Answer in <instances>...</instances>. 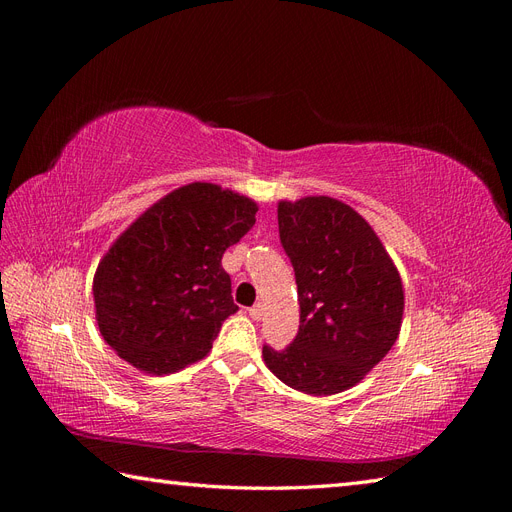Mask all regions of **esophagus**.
<instances>
[{"mask_svg":"<svg viewBox=\"0 0 512 512\" xmlns=\"http://www.w3.org/2000/svg\"><path fill=\"white\" fill-rule=\"evenodd\" d=\"M262 309H265V307H262L260 303H256L254 307L247 309V312H250V316H252L254 320H260V318H262Z\"/></svg>","mask_w":512,"mask_h":512,"instance_id":"esophagus-1","label":"esophagus"}]
</instances>
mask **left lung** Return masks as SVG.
Instances as JSON below:
<instances>
[{
	"label": "left lung",
	"instance_id": "8db88e82",
	"mask_svg": "<svg viewBox=\"0 0 512 512\" xmlns=\"http://www.w3.org/2000/svg\"><path fill=\"white\" fill-rule=\"evenodd\" d=\"M292 262L301 324L284 350L262 346L267 367L290 389L335 395L391 350L404 316L401 277L371 226L329 196L277 205Z\"/></svg>",
	"mask_w": 512,
	"mask_h": 512
}]
</instances>
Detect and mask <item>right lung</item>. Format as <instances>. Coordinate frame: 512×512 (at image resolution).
Returning <instances> with one entry per match:
<instances>
[{"label":"right lung","mask_w":512,"mask_h":512,"mask_svg":"<svg viewBox=\"0 0 512 512\" xmlns=\"http://www.w3.org/2000/svg\"><path fill=\"white\" fill-rule=\"evenodd\" d=\"M256 203L190 183L147 209L115 241L94 277L104 342L147 374H170L211 350L237 312L226 247L256 222Z\"/></svg>","instance_id":"1"}]
</instances>
